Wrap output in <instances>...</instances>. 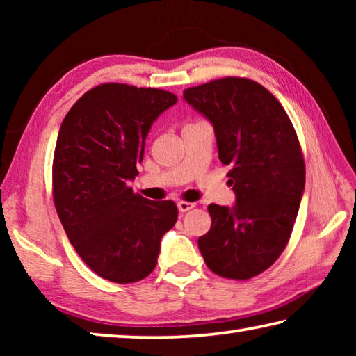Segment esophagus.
I'll use <instances>...</instances> for the list:
<instances>
[{
    "instance_id": "34e87169",
    "label": "esophagus",
    "mask_w": 356,
    "mask_h": 356,
    "mask_svg": "<svg viewBox=\"0 0 356 356\" xmlns=\"http://www.w3.org/2000/svg\"><path fill=\"white\" fill-rule=\"evenodd\" d=\"M193 207H195V204H193V202H185V201H179V202H177L179 212H182V213L188 212V210H191Z\"/></svg>"
}]
</instances>
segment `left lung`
<instances>
[{"mask_svg":"<svg viewBox=\"0 0 356 356\" xmlns=\"http://www.w3.org/2000/svg\"><path fill=\"white\" fill-rule=\"evenodd\" d=\"M212 124L218 159L231 165V207L210 204V231L197 246L213 273L248 280L267 270L291 237L305 191L297 134L273 94L246 78H221L184 91Z\"/></svg>","mask_w":356,"mask_h":356,"instance_id":"8db88e82","label":"left lung"}]
</instances>
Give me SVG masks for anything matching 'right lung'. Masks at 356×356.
<instances>
[{"label":"right lung","instance_id":"right-lung-1","mask_svg":"<svg viewBox=\"0 0 356 356\" xmlns=\"http://www.w3.org/2000/svg\"><path fill=\"white\" fill-rule=\"evenodd\" d=\"M176 102L161 89L100 84L78 99L59 129L56 212L78 254L108 281L146 278L177 221L172 201H150L127 186L138 176L150 127Z\"/></svg>","mask_w":356,"mask_h":356}]
</instances>
